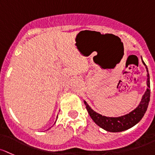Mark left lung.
<instances>
[{"mask_svg": "<svg viewBox=\"0 0 155 155\" xmlns=\"http://www.w3.org/2000/svg\"><path fill=\"white\" fill-rule=\"evenodd\" d=\"M142 61L143 64L146 66V71H147V82H147L148 87L145 94H143L139 105L129 114L119 117L102 116L94 111L89 106L88 104L85 101H84V103L85 104L86 108L91 119L94 120L96 124L98 125L100 128L105 129V131H110V132H120V131H125L137 124L144 116L148 108L149 100H150V79H149V73L147 66L143 61V59Z\"/></svg>", "mask_w": 155, "mask_h": 155, "instance_id": "1", "label": "left lung"}]
</instances>
